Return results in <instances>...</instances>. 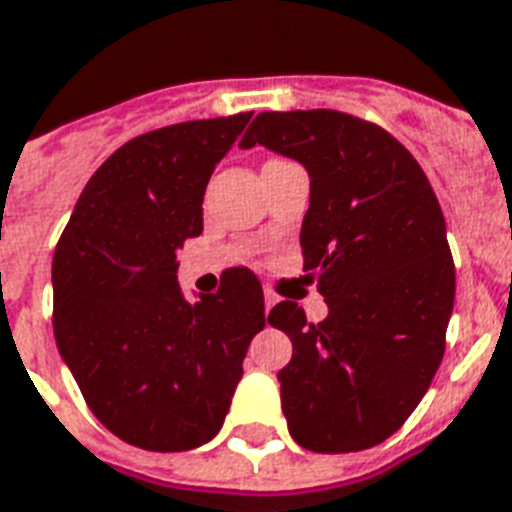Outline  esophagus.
I'll list each match as a JSON object with an SVG mask.
<instances>
[{
	"label": "esophagus",
	"instance_id": "obj_1",
	"mask_svg": "<svg viewBox=\"0 0 512 512\" xmlns=\"http://www.w3.org/2000/svg\"><path fill=\"white\" fill-rule=\"evenodd\" d=\"M277 301H280V298H277V293H275V290H264V309H267V312H269V309H272V306H275L277 304Z\"/></svg>",
	"mask_w": 512,
	"mask_h": 512
}]
</instances>
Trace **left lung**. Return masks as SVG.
Masks as SVG:
<instances>
[{"label": "left lung", "mask_w": 512, "mask_h": 512, "mask_svg": "<svg viewBox=\"0 0 512 512\" xmlns=\"http://www.w3.org/2000/svg\"><path fill=\"white\" fill-rule=\"evenodd\" d=\"M240 145L296 158L312 179L301 256L330 312H269L293 341L277 372L290 436L325 455L375 447L418 407L447 346L455 261L431 182L386 129L341 110L259 113Z\"/></svg>", "instance_id": "8db88e82"}]
</instances>
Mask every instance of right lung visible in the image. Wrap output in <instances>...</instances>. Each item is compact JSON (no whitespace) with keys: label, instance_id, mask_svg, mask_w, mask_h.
Here are the masks:
<instances>
[{"label":"right lung","instance_id":"add662e5","mask_svg":"<svg viewBox=\"0 0 512 512\" xmlns=\"http://www.w3.org/2000/svg\"><path fill=\"white\" fill-rule=\"evenodd\" d=\"M251 113L200 118L121 145L81 192L52 256V327L84 402L150 452L214 439L264 317L251 269L185 301L179 248L203 232V192Z\"/></svg>","mask_w":512,"mask_h":512}]
</instances>
